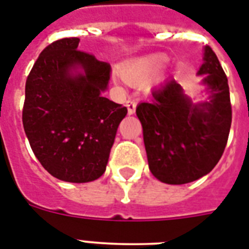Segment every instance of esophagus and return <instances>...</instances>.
Returning <instances> with one entry per match:
<instances>
[{"label": "esophagus", "instance_id": "1", "mask_svg": "<svg viewBox=\"0 0 249 249\" xmlns=\"http://www.w3.org/2000/svg\"><path fill=\"white\" fill-rule=\"evenodd\" d=\"M126 107H128V113H129V115H133V113L136 112L137 102L134 101V99H130V98H129L128 101H126Z\"/></svg>", "mask_w": 249, "mask_h": 249}]
</instances>
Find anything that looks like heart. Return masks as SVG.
<instances>
[{
	"label": "heart",
	"mask_w": 249,
	"mask_h": 249,
	"mask_svg": "<svg viewBox=\"0 0 249 249\" xmlns=\"http://www.w3.org/2000/svg\"><path fill=\"white\" fill-rule=\"evenodd\" d=\"M166 58L163 55L142 56L125 64L123 68V77L129 84L140 85L158 75L163 70Z\"/></svg>",
	"instance_id": "b5f03b06"
}]
</instances>
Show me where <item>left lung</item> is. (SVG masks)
I'll return each instance as SVG.
<instances>
[{"label":"left lung","instance_id":"8db88e82","mask_svg":"<svg viewBox=\"0 0 249 249\" xmlns=\"http://www.w3.org/2000/svg\"><path fill=\"white\" fill-rule=\"evenodd\" d=\"M197 75L208 101L194 103L174 79L152 91L151 102L137 106L143 129L148 168L159 181L183 185L196 181L216 166L224 154L231 126L228 77L218 58L204 48Z\"/></svg>","mask_w":249,"mask_h":249}]
</instances>
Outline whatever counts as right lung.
Returning a JSON list of instances; mask_svg holds the SVG:
<instances>
[{
	"instance_id": "right-lung-1",
	"label": "right lung",
	"mask_w": 249,
	"mask_h": 249,
	"mask_svg": "<svg viewBox=\"0 0 249 249\" xmlns=\"http://www.w3.org/2000/svg\"><path fill=\"white\" fill-rule=\"evenodd\" d=\"M70 37L42 50L25 83L23 126L41 165L60 181L105 173L126 107L103 97L111 66L77 50Z\"/></svg>"
}]
</instances>
